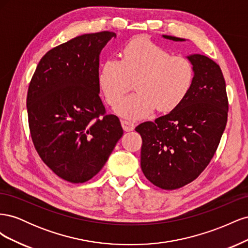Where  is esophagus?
<instances>
[{
    "label": "esophagus",
    "mask_w": 248,
    "mask_h": 248,
    "mask_svg": "<svg viewBox=\"0 0 248 248\" xmlns=\"http://www.w3.org/2000/svg\"><path fill=\"white\" fill-rule=\"evenodd\" d=\"M121 125L124 131H132L134 129V127H136V125L129 121H121Z\"/></svg>",
    "instance_id": "esophagus-1"
}]
</instances>
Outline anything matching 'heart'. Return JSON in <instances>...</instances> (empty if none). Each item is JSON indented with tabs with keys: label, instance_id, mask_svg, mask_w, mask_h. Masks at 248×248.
Segmentation results:
<instances>
[{
	"label": "heart",
	"instance_id": "heart-1",
	"mask_svg": "<svg viewBox=\"0 0 248 248\" xmlns=\"http://www.w3.org/2000/svg\"><path fill=\"white\" fill-rule=\"evenodd\" d=\"M137 80L138 92L126 96L115 107L122 118L141 120L160 111H170L188 95L193 68L188 60L170 56L157 44L133 40L126 46L123 59L110 57L101 66L98 82L109 104H116Z\"/></svg>",
	"mask_w": 248,
	"mask_h": 248
}]
</instances>
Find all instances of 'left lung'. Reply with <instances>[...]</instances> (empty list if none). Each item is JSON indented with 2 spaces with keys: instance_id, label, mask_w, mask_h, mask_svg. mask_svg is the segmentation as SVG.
I'll return each mask as SVG.
<instances>
[{
  "instance_id": "8db88e82",
  "label": "left lung",
  "mask_w": 248,
  "mask_h": 248,
  "mask_svg": "<svg viewBox=\"0 0 248 248\" xmlns=\"http://www.w3.org/2000/svg\"><path fill=\"white\" fill-rule=\"evenodd\" d=\"M186 58L192 65L193 82L184 101L168 115L136 128L142 140V172L150 182L168 190L180 188L200 176L216 152L228 121L226 81L220 67L202 55Z\"/></svg>"
}]
</instances>
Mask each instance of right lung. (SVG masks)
I'll use <instances>...</instances> for the list:
<instances>
[{"label":"right lung","instance_id":"add662e5","mask_svg":"<svg viewBox=\"0 0 248 248\" xmlns=\"http://www.w3.org/2000/svg\"><path fill=\"white\" fill-rule=\"evenodd\" d=\"M117 35L84 34L47 51L29 86L27 109L34 146L57 176L71 183L93 178L123 129L99 97L100 54Z\"/></svg>","mask_w":248,"mask_h":248}]
</instances>
